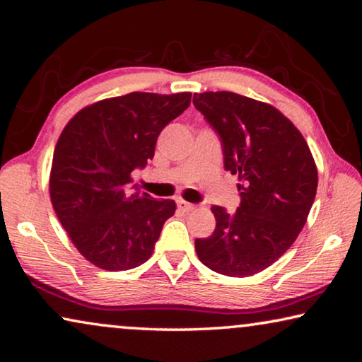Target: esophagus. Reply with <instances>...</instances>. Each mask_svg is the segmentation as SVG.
<instances>
[{
	"mask_svg": "<svg viewBox=\"0 0 362 362\" xmlns=\"http://www.w3.org/2000/svg\"><path fill=\"white\" fill-rule=\"evenodd\" d=\"M177 206H179V209H180L182 212H192V211H194V209H196V206H194V204H192V203H187V201H183V199H179V201H177Z\"/></svg>",
	"mask_w": 362,
	"mask_h": 362,
	"instance_id": "obj_1",
	"label": "esophagus"
}]
</instances>
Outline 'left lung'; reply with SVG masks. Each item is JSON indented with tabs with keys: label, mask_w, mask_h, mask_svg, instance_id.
<instances>
[{
	"label": "left lung",
	"mask_w": 362,
	"mask_h": 362,
	"mask_svg": "<svg viewBox=\"0 0 362 362\" xmlns=\"http://www.w3.org/2000/svg\"><path fill=\"white\" fill-rule=\"evenodd\" d=\"M216 129L223 166L238 175L241 204L212 206L216 230L196 240L199 260L225 276L246 278L276 262L306 223L317 188L310 146L278 108L228 90L193 95Z\"/></svg>",
	"instance_id": "8db88e82"
}]
</instances>
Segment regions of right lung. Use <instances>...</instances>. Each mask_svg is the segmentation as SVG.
I'll return each mask as SVG.
<instances>
[{"label":"right lung","mask_w":362,"mask_h":362,"mask_svg":"<svg viewBox=\"0 0 362 362\" xmlns=\"http://www.w3.org/2000/svg\"><path fill=\"white\" fill-rule=\"evenodd\" d=\"M189 102L192 93H131L84 107L66 122L49 194L66 235L93 265L124 272L151 257L175 203L132 192V170L153 159L158 136Z\"/></svg>","instance_id":"obj_1"}]
</instances>
